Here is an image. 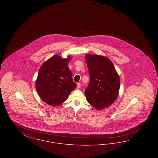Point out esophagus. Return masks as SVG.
Listing matches in <instances>:
<instances>
[{
  "label": "esophagus",
  "mask_w": 158,
  "mask_h": 158,
  "mask_svg": "<svg viewBox=\"0 0 158 158\" xmlns=\"http://www.w3.org/2000/svg\"><path fill=\"white\" fill-rule=\"evenodd\" d=\"M81 83H77V89H79V88H81Z\"/></svg>",
  "instance_id": "34e87169"
}]
</instances>
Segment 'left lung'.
Segmentation results:
<instances>
[{"instance_id": "left-lung-1", "label": "left lung", "mask_w": 158, "mask_h": 158, "mask_svg": "<svg viewBox=\"0 0 158 158\" xmlns=\"http://www.w3.org/2000/svg\"><path fill=\"white\" fill-rule=\"evenodd\" d=\"M90 82L85 94L88 102L98 110L111 105L117 98L120 79L112 61L98 54L85 56Z\"/></svg>"}]
</instances>
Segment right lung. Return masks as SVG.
<instances>
[{"instance_id":"right-lung-1","label":"right lung","mask_w":158,"mask_h":158,"mask_svg":"<svg viewBox=\"0 0 158 158\" xmlns=\"http://www.w3.org/2000/svg\"><path fill=\"white\" fill-rule=\"evenodd\" d=\"M71 56L66 59L56 54L41 65L35 82L40 98L48 105L56 106L64 102L76 88L72 73L68 67Z\"/></svg>"}]
</instances>
